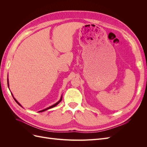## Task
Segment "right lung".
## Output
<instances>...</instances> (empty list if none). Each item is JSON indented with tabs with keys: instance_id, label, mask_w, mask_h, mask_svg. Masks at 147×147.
Masks as SVG:
<instances>
[{
	"instance_id": "right-lung-1",
	"label": "right lung",
	"mask_w": 147,
	"mask_h": 147,
	"mask_svg": "<svg viewBox=\"0 0 147 147\" xmlns=\"http://www.w3.org/2000/svg\"><path fill=\"white\" fill-rule=\"evenodd\" d=\"M7 83H8V88H9V82H8V79L7 80ZM11 95H12V96H13V99H14V100L16 101V103L18 104L19 105H20L21 107H22L21 106V105L19 103V102H18L17 100H16V99L15 98V97H14V96H13V95L11 94ZM62 98H63V96H61V99H60V100L58 101V102H56V104H53V105H51V106H50V107H48V108H47V109H43V110H40V111H39V112H44V111H46V110H48V109H51V108H53V107H55V106H56L57 104H58L59 103V102L62 100Z\"/></svg>"
}]
</instances>
